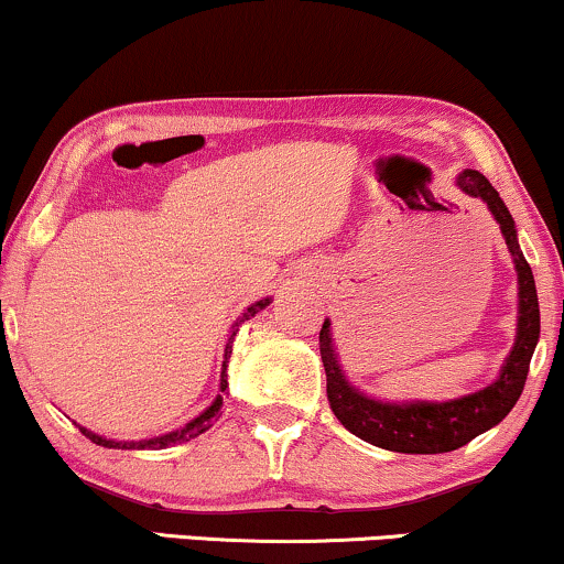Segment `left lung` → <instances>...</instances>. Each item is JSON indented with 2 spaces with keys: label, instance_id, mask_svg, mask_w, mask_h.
Returning a JSON list of instances; mask_svg holds the SVG:
<instances>
[{
  "label": "left lung",
  "instance_id": "left-lung-1",
  "mask_svg": "<svg viewBox=\"0 0 564 564\" xmlns=\"http://www.w3.org/2000/svg\"><path fill=\"white\" fill-rule=\"evenodd\" d=\"M455 185L465 196L481 198L491 217L497 219L499 232L510 250L512 263L518 271V332L512 343L510 356L505 358L499 377L489 387L478 392L463 394V398L431 402V400H405L387 402L371 394L360 392L347 381L343 364H339L335 339H332V322L324 318L322 332H318V350H322V364L326 371V398L335 410L339 423L360 436V440L373 444V447L405 452V455H440L452 452L470 440H476L484 431L495 429L499 421L516 408L525 387L528 366H531L533 350H536L541 316H539V295L533 271L528 267L523 250L518 246V229L512 214L507 212L505 200L491 187L478 170H463L455 177Z\"/></svg>",
  "mask_w": 564,
  "mask_h": 564
}]
</instances>
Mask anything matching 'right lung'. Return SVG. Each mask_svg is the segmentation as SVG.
<instances>
[{
  "mask_svg": "<svg viewBox=\"0 0 564 564\" xmlns=\"http://www.w3.org/2000/svg\"><path fill=\"white\" fill-rule=\"evenodd\" d=\"M269 303H271V297H263V301L250 303L248 308H246V314L238 316V322L232 324V332H229V339H227V345H225V360H221L219 394H217V398H214V402L204 410V413H198V415H196V419L187 421L185 426H180V429H175V431H170V434L151 436V440H138V442L107 440V436H99V434H94V431H88V429H83V426H80L83 434H86L88 440L94 442V444H99V447H109V449H166V447H175V444H183V442L196 440L198 434H204V431L212 429V426H214V421H217L219 415H221V400H225V394H227V364H229V356H232V339H235V335H238V326H240L242 322H248L250 316L259 314V311L267 308Z\"/></svg>",
  "mask_w": 564,
  "mask_h": 564,
  "instance_id": "1",
  "label": "right lung"
}]
</instances>
